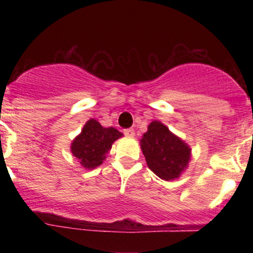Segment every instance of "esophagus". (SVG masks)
<instances>
[{"label": "esophagus", "mask_w": 253, "mask_h": 253, "mask_svg": "<svg viewBox=\"0 0 253 253\" xmlns=\"http://www.w3.org/2000/svg\"><path fill=\"white\" fill-rule=\"evenodd\" d=\"M124 133L126 134L127 137H133V136H134V131H133V129H132V128H127V129H125Z\"/></svg>", "instance_id": "1"}]
</instances>
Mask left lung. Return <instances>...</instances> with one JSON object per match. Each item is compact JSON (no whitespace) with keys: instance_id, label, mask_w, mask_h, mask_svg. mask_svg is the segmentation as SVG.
<instances>
[{"instance_id":"1","label":"left lung","mask_w":253,"mask_h":253,"mask_svg":"<svg viewBox=\"0 0 253 253\" xmlns=\"http://www.w3.org/2000/svg\"><path fill=\"white\" fill-rule=\"evenodd\" d=\"M141 148L148 168L167 181L180 177L191 159V148L159 121L150 122Z\"/></svg>"}]
</instances>
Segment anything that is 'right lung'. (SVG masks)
Returning <instances> with one entry per match:
<instances>
[{"mask_svg":"<svg viewBox=\"0 0 253 253\" xmlns=\"http://www.w3.org/2000/svg\"><path fill=\"white\" fill-rule=\"evenodd\" d=\"M120 137L122 133L116 128H105L96 120L90 119L84 125L81 134L73 139L71 152L84 169H94L103 164L112 143Z\"/></svg>","mask_w":253,"mask_h":253,"instance_id":"obj_1","label":"right lung"}]
</instances>
